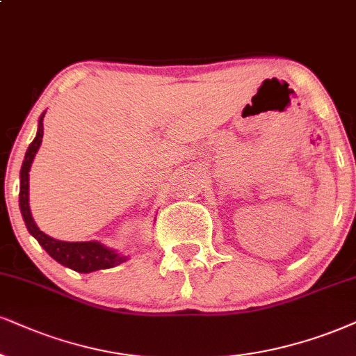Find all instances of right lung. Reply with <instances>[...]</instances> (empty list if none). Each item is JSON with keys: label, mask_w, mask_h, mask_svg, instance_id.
<instances>
[{"label": "right lung", "mask_w": 356, "mask_h": 356, "mask_svg": "<svg viewBox=\"0 0 356 356\" xmlns=\"http://www.w3.org/2000/svg\"><path fill=\"white\" fill-rule=\"evenodd\" d=\"M44 111L39 117L38 122V134L33 142L26 150L23 165H21L19 173V209L23 214V219L28 227L29 234L36 238L39 245L46 251L54 261L59 262L69 269L82 272V274H89V272L100 270V269H111V267L120 266L122 262L129 261V256L117 252L115 249L107 248L99 241H84V243H69V241H59L47 236L46 232L39 229L36 222H34L33 214L29 209V170L33 165L34 156L42 143L44 135Z\"/></svg>", "instance_id": "right-lung-1"}]
</instances>
